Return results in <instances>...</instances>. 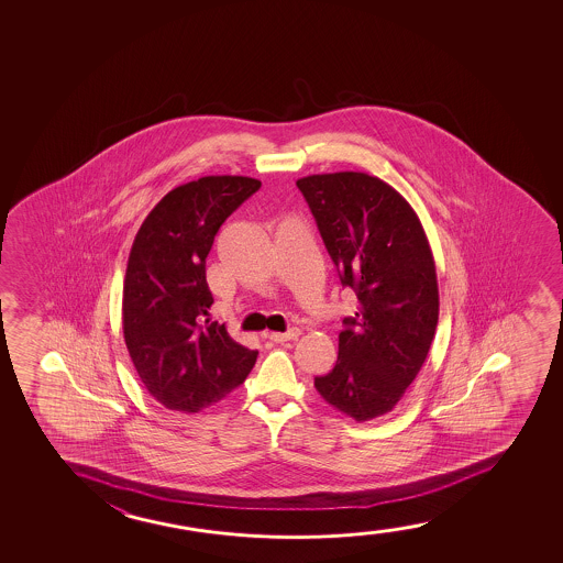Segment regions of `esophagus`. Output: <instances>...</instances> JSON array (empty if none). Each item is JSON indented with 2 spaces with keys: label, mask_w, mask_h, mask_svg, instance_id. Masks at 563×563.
Instances as JSON below:
<instances>
[{
  "label": "esophagus",
  "mask_w": 563,
  "mask_h": 563,
  "mask_svg": "<svg viewBox=\"0 0 563 563\" xmlns=\"http://www.w3.org/2000/svg\"><path fill=\"white\" fill-rule=\"evenodd\" d=\"M273 342H277V344H283V342H288V340H296L300 336V329H290L288 332H269L267 334Z\"/></svg>",
  "instance_id": "obj_1"
}]
</instances>
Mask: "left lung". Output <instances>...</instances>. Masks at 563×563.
Returning a JSON list of instances; mask_svg holds the SVG:
<instances>
[{
	"label": "left lung",
	"mask_w": 563,
	"mask_h": 563,
	"mask_svg": "<svg viewBox=\"0 0 563 563\" xmlns=\"http://www.w3.org/2000/svg\"><path fill=\"white\" fill-rule=\"evenodd\" d=\"M342 285L357 296L344 319L339 360L316 377L327 404L369 421L394 406L423 367L439 323V283L429 240L393 186L342 170L298 178Z\"/></svg>",
	"instance_id": "1"
}]
</instances>
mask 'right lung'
<instances>
[{
	"instance_id": "obj_1",
	"label": "right lung",
	"mask_w": 563,
	"mask_h": 563,
	"mask_svg": "<svg viewBox=\"0 0 563 563\" xmlns=\"http://www.w3.org/2000/svg\"><path fill=\"white\" fill-rule=\"evenodd\" d=\"M257 178L201 177L163 196L132 242L123 286V334L147 393L196 413L246 380L257 360L211 321L206 257Z\"/></svg>"
}]
</instances>
